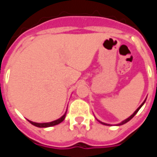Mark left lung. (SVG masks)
<instances>
[{
	"label": "left lung",
	"instance_id": "obj_1",
	"mask_svg": "<svg viewBox=\"0 0 157 157\" xmlns=\"http://www.w3.org/2000/svg\"><path fill=\"white\" fill-rule=\"evenodd\" d=\"M145 101H146V98H145V101H144V102H142L141 104H140V107H139L138 109H136V110H135V112L133 113V114H131V115L129 116V117H128V118H126V119H124V120H123V121H122V122H120V123H119V124H115L116 126H119V125H123V124H126V123H127V122L129 121V120H130V119H131V118H133V117H134V116H135V114H136V113H137V112H138L139 110H140V108H141L142 106L144 105V103H145ZM96 119H97V120H98V121L99 123H100V124H102L108 125V126H110V125H111V124H106V123H103V122L100 121V120H98V118H96Z\"/></svg>",
	"mask_w": 157,
	"mask_h": 157
}]
</instances>
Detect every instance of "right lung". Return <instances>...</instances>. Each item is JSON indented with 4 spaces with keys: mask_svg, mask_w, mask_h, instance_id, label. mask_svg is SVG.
Here are the masks:
<instances>
[{
    "mask_svg": "<svg viewBox=\"0 0 157 157\" xmlns=\"http://www.w3.org/2000/svg\"><path fill=\"white\" fill-rule=\"evenodd\" d=\"M66 112H67V110L65 111V113L63 114V115L60 117L58 119H56V120H54V121L51 122H48V123H36V122H33L29 120V122L30 124H32L33 125H34L36 127H39V128H48V127H52V126H55V125H57L59 124H60L61 122L64 121V119L65 118V115H66Z\"/></svg>",
    "mask_w": 157,
    "mask_h": 157,
    "instance_id": "1",
    "label": "right lung"
}]
</instances>
